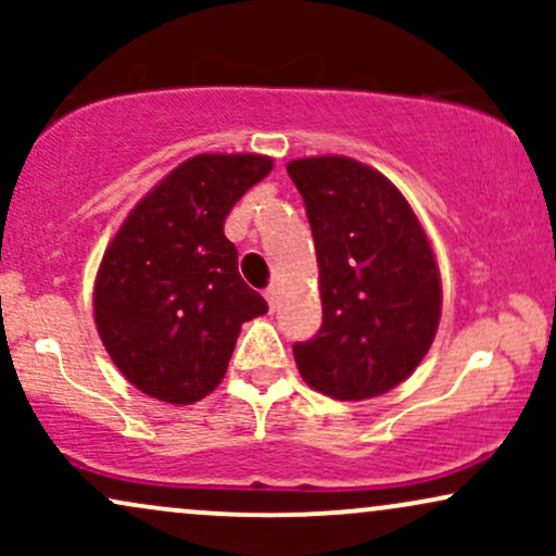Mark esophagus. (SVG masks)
I'll return each instance as SVG.
<instances>
[{
  "label": "esophagus",
  "mask_w": 556,
  "mask_h": 556,
  "mask_svg": "<svg viewBox=\"0 0 556 556\" xmlns=\"http://www.w3.org/2000/svg\"><path fill=\"white\" fill-rule=\"evenodd\" d=\"M264 298H266V303H269V308H277V303H279V287H277V285L266 287Z\"/></svg>",
  "instance_id": "34e87169"
}]
</instances>
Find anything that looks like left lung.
<instances>
[{"instance_id":"8db88e82","label":"left lung","mask_w":556,"mask_h":556,"mask_svg":"<svg viewBox=\"0 0 556 556\" xmlns=\"http://www.w3.org/2000/svg\"><path fill=\"white\" fill-rule=\"evenodd\" d=\"M314 232L321 329L292 344L305 384L334 400L384 394L416 371L442 316L437 258L405 195L348 156L287 164Z\"/></svg>"}]
</instances>
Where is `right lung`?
I'll return each mask as SVG.
<instances>
[{
	"instance_id": "right-lung-1",
	"label": "right lung",
	"mask_w": 556,
	"mask_h": 556,
	"mask_svg": "<svg viewBox=\"0 0 556 556\" xmlns=\"http://www.w3.org/2000/svg\"><path fill=\"white\" fill-rule=\"evenodd\" d=\"M271 172L258 154H201L127 214L101 258L93 316L114 366L149 397L190 405L225 379L240 327L269 311L225 238L235 203Z\"/></svg>"
}]
</instances>
